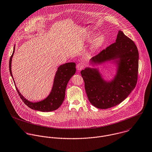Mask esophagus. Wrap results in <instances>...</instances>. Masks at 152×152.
<instances>
[{
  "label": "esophagus",
  "instance_id": "obj_1",
  "mask_svg": "<svg viewBox=\"0 0 152 152\" xmlns=\"http://www.w3.org/2000/svg\"><path fill=\"white\" fill-rule=\"evenodd\" d=\"M84 64L83 63H79L77 65V68L79 71L83 69L84 68Z\"/></svg>",
  "mask_w": 152,
  "mask_h": 152
}]
</instances>
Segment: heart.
<instances>
[{
  "label": "heart",
  "mask_w": 152,
  "mask_h": 152,
  "mask_svg": "<svg viewBox=\"0 0 152 152\" xmlns=\"http://www.w3.org/2000/svg\"><path fill=\"white\" fill-rule=\"evenodd\" d=\"M105 39L104 36L103 34L98 35L94 40L92 47L94 49H96L98 47H99L102 43L104 42Z\"/></svg>",
  "instance_id": "1"
}]
</instances>
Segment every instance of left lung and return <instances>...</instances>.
Returning a JSON list of instances; mask_svg holds the SVG:
<instances>
[{
	"instance_id": "1",
	"label": "left lung",
	"mask_w": 152,
	"mask_h": 152,
	"mask_svg": "<svg viewBox=\"0 0 152 152\" xmlns=\"http://www.w3.org/2000/svg\"><path fill=\"white\" fill-rule=\"evenodd\" d=\"M117 59V72L110 81H105L96 68L87 67L81 72L88 98L97 108L108 109L119 104L128 96L137 84L138 50L133 41L120 30L116 42L93 57L91 64H101Z\"/></svg>"
}]
</instances>
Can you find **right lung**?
<instances>
[{
  "label": "right lung",
  "mask_w": 152,
  "mask_h": 152,
  "mask_svg": "<svg viewBox=\"0 0 152 152\" xmlns=\"http://www.w3.org/2000/svg\"><path fill=\"white\" fill-rule=\"evenodd\" d=\"M15 48L14 47L13 54L9 60V71L13 80L14 79L12 73L11 64L12 59L15 52ZM75 65L76 64L75 63H68L60 65L58 68L54 77L51 91L49 95L44 100L37 102H30L22 96L18 88L16 87L18 93L23 102L30 108L42 112H50L55 110L61 106L64 100L66 85L71 77L76 72Z\"/></svg>",
  "instance_id": "add662e5"
}]
</instances>
